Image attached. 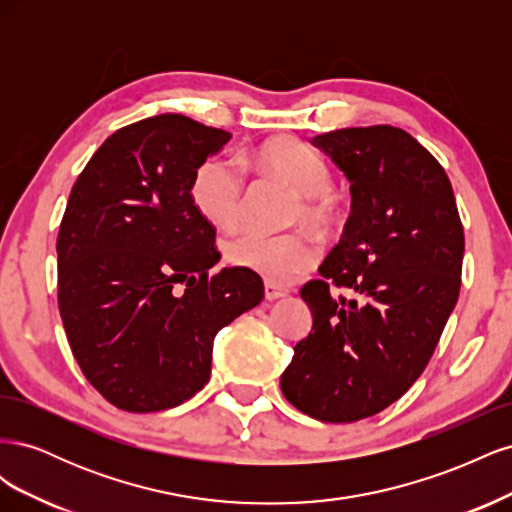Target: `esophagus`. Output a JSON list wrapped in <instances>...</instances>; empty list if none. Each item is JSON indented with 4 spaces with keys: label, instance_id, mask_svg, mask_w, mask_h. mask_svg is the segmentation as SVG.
Instances as JSON below:
<instances>
[{
    "label": "esophagus",
    "instance_id": "esophagus-1",
    "mask_svg": "<svg viewBox=\"0 0 512 512\" xmlns=\"http://www.w3.org/2000/svg\"><path fill=\"white\" fill-rule=\"evenodd\" d=\"M286 294H288V290H286V288H282V286L271 284V282H267V284H265V299H267V301L282 299V297H286Z\"/></svg>",
    "mask_w": 512,
    "mask_h": 512
}]
</instances>
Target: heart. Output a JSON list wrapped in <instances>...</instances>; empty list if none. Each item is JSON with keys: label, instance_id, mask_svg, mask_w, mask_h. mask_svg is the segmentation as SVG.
Here are the masks:
<instances>
[{"label": "heart", "instance_id": "b5f03b06", "mask_svg": "<svg viewBox=\"0 0 512 512\" xmlns=\"http://www.w3.org/2000/svg\"><path fill=\"white\" fill-rule=\"evenodd\" d=\"M239 162L297 192L301 196L297 220L309 228L329 232L339 222V198L331 190V168L316 149L297 138H271L245 149ZM239 162L213 156L194 170L192 203L213 226L232 228L241 220L245 173ZM226 258L230 265L265 277L271 284H290L318 260V247L297 232L267 235L245 230L226 243Z\"/></svg>", "mask_w": 512, "mask_h": 512}]
</instances>
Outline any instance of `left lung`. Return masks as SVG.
I'll use <instances>...</instances> for the list:
<instances>
[{
  "label": "left lung",
  "instance_id": "8db88e82",
  "mask_svg": "<svg viewBox=\"0 0 512 512\" xmlns=\"http://www.w3.org/2000/svg\"><path fill=\"white\" fill-rule=\"evenodd\" d=\"M350 181L352 211L301 299L312 331L282 393L324 423L389 408L423 374L461 288L463 226L444 168L408 132L346 128L312 138ZM333 283L354 291L335 298Z\"/></svg>",
  "mask_w": 512,
  "mask_h": 512
}]
</instances>
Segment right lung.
Returning a JSON list of instances; mask_svg holds the SVG:
<instances>
[{"instance_id":"1","label":"right lung","mask_w":512,"mask_h":512,"mask_svg":"<svg viewBox=\"0 0 512 512\" xmlns=\"http://www.w3.org/2000/svg\"><path fill=\"white\" fill-rule=\"evenodd\" d=\"M232 134L166 113L108 136L76 179L57 235L59 314L91 386L128 412L194 397L213 339L265 297L218 265L215 228L192 203L194 170Z\"/></svg>"}]
</instances>
